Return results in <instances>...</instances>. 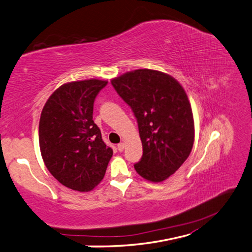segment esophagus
Here are the masks:
<instances>
[{"label": "esophagus", "instance_id": "34e87169", "mask_svg": "<svg viewBox=\"0 0 252 252\" xmlns=\"http://www.w3.org/2000/svg\"><path fill=\"white\" fill-rule=\"evenodd\" d=\"M125 147H126V144L125 143H120L118 146H117V148H118V150L121 152V151H124L125 150Z\"/></svg>", "mask_w": 252, "mask_h": 252}]
</instances>
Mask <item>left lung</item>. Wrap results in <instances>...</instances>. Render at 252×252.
I'll return each mask as SVG.
<instances>
[{"label":"left lung","instance_id":"1","mask_svg":"<svg viewBox=\"0 0 252 252\" xmlns=\"http://www.w3.org/2000/svg\"><path fill=\"white\" fill-rule=\"evenodd\" d=\"M111 82L137 119L144 152L135 170L150 182L165 181L188 159L195 140L184 88L175 77L151 69L130 71Z\"/></svg>","mask_w":252,"mask_h":252}]
</instances>
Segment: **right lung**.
I'll use <instances>...</instances> for the list:
<instances>
[{"mask_svg":"<svg viewBox=\"0 0 252 252\" xmlns=\"http://www.w3.org/2000/svg\"><path fill=\"white\" fill-rule=\"evenodd\" d=\"M106 84L96 79L66 83L50 95L42 108V159L51 175L70 189H94L104 178L113 156L93 120L94 99Z\"/></svg>","mask_w":252,"mask_h":252,"instance_id":"add662e5","label":"right lung"}]
</instances>
